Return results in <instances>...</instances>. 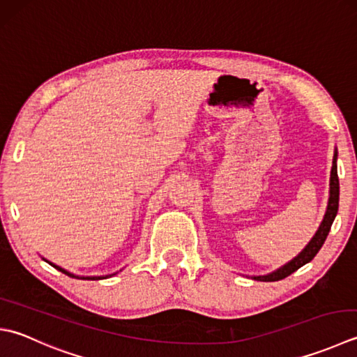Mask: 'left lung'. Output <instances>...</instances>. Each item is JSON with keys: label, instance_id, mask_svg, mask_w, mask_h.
Wrapping results in <instances>:
<instances>
[{"label": "left lung", "instance_id": "left-lung-1", "mask_svg": "<svg viewBox=\"0 0 357 357\" xmlns=\"http://www.w3.org/2000/svg\"><path fill=\"white\" fill-rule=\"evenodd\" d=\"M337 151H334V158H333V169H331V178H330V199H328V207H326V213L324 216V221L320 227L317 229L316 235L312 236V240L306 244V248L300 252L296 258H292L289 263H286L284 266L280 269H277L274 272H271L268 275H257L252 277L254 280L258 282H278L282 278H286L291 275L292 272H296L298 268H302L303 264L310 263L314 257L317 255L320 248L324 246V243L326 240L328 234H330V229L334 218L337 215V208H339V176H337Z\"/></svg>", "mask_w": 357, "mask_h": 357}]
</instances>
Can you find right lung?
<instances>
[{"label":"right lung","mask_w":357,"mask_h":357,"mask_svg":"<svg viewBox=\"0 0 357 357\" xmlns=\"http://www.w3.org/2000/svg\"><path fill=\"white\" fill-rule=\"evenodd\" d=\"M47 261V260H46ZM49 264H51V266H54L55 269H59L60 272H63V274H66V275H69V277H75V278H83V280H102V278H108V277H111V275H105V277H79V275H74V274H71V272H68L66 269H63V268H60V266H55L54 263H51V261H47Z\"/></svg>","instance_id":"obj_1"}]
</instances>
